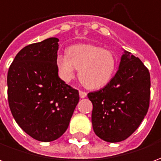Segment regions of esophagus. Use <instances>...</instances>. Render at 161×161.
<instances>
[{
	"mask_svg": "<svg viewBox=\"0 0 161 161\" xmlns=\"http://www.w3.org/2000/svg\"><path fill=\"white\" fill-rule=\"evenodd\" d=\"M86 96H87V93H86V92H84V91H79V97H80L81 98L86 97Z\"/></svg>",
	"mask_w": 161,
	"mask_h": 161,
	"instance_id": "esophagus-1",
	"label": "esophagus"
}]
</instances>
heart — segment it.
I'll return each mask as SVG.
<instances>
[{
  "instance_id": "b5f03b06",
  "label": "heart",
  "mask_w": 161,
  "mask_h": 161,
  "mask_svg": "<svg viewBox=\"0 0 161 161\" xmlns=\"http://www.w3.org/2000/svg\"><path fill=\"white\" fill-rule=\"evenodd\" d=\"M56 65L60 78L69 83L76 76L91 90L104 87L113 77L116 60L113 53L100 46L78 44L70 46L67 53H58Z\"/></svg>"
}]
</instances>
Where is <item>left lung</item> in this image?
<instances>
[{"label":"left lung","instance_id":"left-lung-1","mask_svg":"<svg viewBox=\"0 0 161 161\" xmlns=\"http://www.w3.org/2000/svg\"><path fill=\"white\" fill-rule=\"evenodd\" d=\"M150 74L140 58L127 51L117 72L104 88L91 92L95 134L107 142H119L138 128L147 113Z\"/></svg>","mask_w":161,"mask_h":161}]
</instances>
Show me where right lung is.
I'll list each match as a JSON object with an SVG mask.
<instances>
[{
  "instance_id": "obj_1",
  "label": "right lung",
  "mask_w": 161,
  "mask_h": 161,
  "mask_svg": "<svg viewBox=\"0 0 161 161\" xmlns=\"http://www.w3.org/2000/svg\"><path fill=\"white\" fill-rule=\"evenodd\" d=\"M58 39L25 46L8 72V97L14 118L28 135L48 142L68 128L79 101L78 91L61 80L56 56Z\"/></svg>"
}]
</instances>
